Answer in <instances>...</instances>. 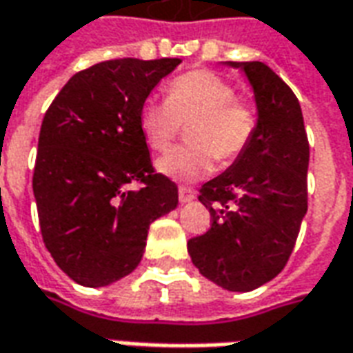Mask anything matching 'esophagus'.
Returning a JSON list of instances; mask_svg holds the SVG:
<instances>
[{
    "mask_svg": "<svg viewBox=\"0 0 353 353\" xmlns=\"http://www.w3.org/2000/svg\"><path fill=\"white\" fill-rule=\"evenodd\" d=\"M177 194H179V202L181 204H187V202H191L194 199V191H192L191 187H183V185L177 189Z\"/></svg>",
    "mask_w": 353,
    "mask_h": 353,
    "instance_id": "34e87169",
    "label": "esophagus"
}]
</instances>
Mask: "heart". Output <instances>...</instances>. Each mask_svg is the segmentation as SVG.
I'll use <instances>...</instances> for the list:
<instances>
[{
    "instance_id": "1",
    "label": "heart",
    "mask_w": 353,
    "mask_h": 353,
    "mask_svg": "<svg viewBox=\"0 0 353 353\" xmlns=\"http://www.w3.org/2000/svg\"><path fill=\"white\" fill-rule=\"evenodd\" d=\"M189 145L174 149L159 161V170L174 179L192 181L206 176L214 161L230 164L253 141L259 117L250 101L238 100L232 83L210 72L183 73L166 87V101L147 100L139 109V130L157 153L168 151L183 124Z\"/></svg>"
}]
</instances>
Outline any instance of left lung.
Segmentation results:
<instances>
[{
    "instance_id": "obj_1",
    "label": "left lung",
    "mask_w": 353,
    "mask_h": 353,
    "mask_svg": "<svg viewBox=\"0 0 353 353\" xmlns=\"http://www.w3.org/2000/svg\"><path fill=\"white\" fill-rule=\"evenodd\" d=\"M252 83L259 124L242 157L200 187L212 227L187 242L192 265L229 291H252L283 270L308 210L310 145L293 90L263 62H230Z\"/></svg>"
}]
</instances>
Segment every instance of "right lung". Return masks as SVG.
<instances>
[{"label": "right lung", "instance_id": "right-lung-1", "mask_svg": "<svg viewBox=\"0 0 353 353\" xmlns=\"http://www.w3.org/2000/svg\"><path fill=\"white\" fill-rule=\"evenodd\" d=\"M179 62L94 64L65 83L43 117L32 181L41 236L81 285L128 276L141 261L149 225L177 206V185L151 164L139 109Z\"/></svg>", "mask_w": 353, "mask_h": 353}]
</instances>
